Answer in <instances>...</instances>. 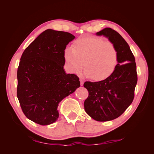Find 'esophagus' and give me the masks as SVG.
I'll return each instance as SVG.
<instances>
[{"mask_svg": "<svg viewBox=\"0 0 154 154\" xmlns=\"http://www.w3.org/2000/svg\"><path fill=\"white\" fill-rule=\"evenodd\" d=\"M80 85H81V86H83V83H84V80H83L82 78H80Z\"/></svg>", "mask_w": 154, "mask_h": 154, "instance_id": "34e87169", "label": "esophagus"}]
</instances>
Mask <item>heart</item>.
I'll return each mask as SVG.
<instances>
[{
    "label": "heart",
    "instance_id": "heart-1",
    "mask_svg": "<svg viewBox=\"0 0 154 154\" xmlns=\"http://www.w3.org/2000/svg\"><path fill=\"white\" fill-rule=\"evenodd\" d=\"M63 57L70 71H80L84 64V75L100 81L114 72L118 63L119 54L111 42H105L100 37L85 36L74 42L72 48H66Z\"/></svg>",
    "mask_w": 154,
    "mask_h": 154
}]
</instances>
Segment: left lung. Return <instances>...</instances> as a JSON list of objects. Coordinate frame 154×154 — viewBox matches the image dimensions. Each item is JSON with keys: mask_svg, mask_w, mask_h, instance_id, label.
<instances>
[{"mask_svg": "<svg viewBox=\"0 0 154 154\" xmlns=\"http://www.w3.org/2000/svg\"><path fill=\"white\" fill-rule=\"evenodd\" d=\"M112 42L118 51V63L112 75L105 80L85 82L88 96L84 102L87 114L97 122L113 120L132 103L137 82L136 63L127 42L117 31L106 27L96 33Z\"/></svg>", "mask_w": 154, "mask_h": 154, "instance_id": "1", "label": "left lung"}]
</instances>
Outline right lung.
I'll return each instance as SVG.
<instances>
[{
  "instance_id": "obj_1",
  "label": "right lung",
  "mask_w": 154,
  "mask_h": 154,
  "mask_svg": "<svg viewBox=\"0 0 154 154\" xmlns=\"http://www.w3.org/2000/svg\"><path fill=\"white\" fill-rule=\"evenodd\" d=\"M75 38L67 32L48 29L23 53L17 71V97L23 112L41 125L54 123L60 101L80 87L78 77L67 74L64 50Z\"/></svg>"
}]
</instances>
